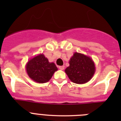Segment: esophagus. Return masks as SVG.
I'll return each instance as SVG.
<instances>
[{
  "instance_id": "1",
  "label": "esophagus",
  "mask_w": 121,
  "mask_h": 121,
  "mask_svg": "<svg viewBox=\"0 0 121 121\" xmlns=\"http://www.w3.org/2000/svg\"><path fill=\"white\" fill-rule=\"evenodd\" d=\"M64 68H65L64 66H59V68L60 70H64Z\"/></svg>"
}]
</instances>
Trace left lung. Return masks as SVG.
<instances>
[{
  "instance_id": "8db88e82",
  "label": "left lung",
  "mask_w": 121,
  "mask_h": 121,
  "mask_svg": "<svg viewBox=\"0 0 121 121\" xmlns=\"http://www.w3.org/2000/svg\"><path fill=\"white\" fill-rule=\"evenodd\" d=\"M69 64L70 66L65 71L69 79L76 84H85L91 79L95 72L93 60L81 53H74Z\"/></svg>"
}]
</instances>
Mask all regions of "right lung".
<instances>
[{
    "label": "right lung",
    "mask_w": 121,
    "mask_h": 121,
    "mask_svg": "<svg viewBox=\"0 0 121 121\" xmlns=\"http://www.w3.org/2000/svg\"><path fill=\"white\" fill-rule=\"evenodd\" d=\"M26 72L31 79L38 83H45L57 70L54 63H50L43 54H39L29 60L26 66Z\"/></svg>",
    "instance_id": "add662e5"
}]
</instances>
